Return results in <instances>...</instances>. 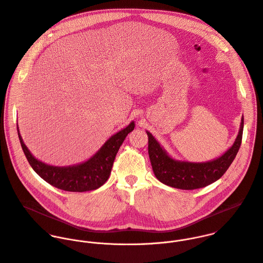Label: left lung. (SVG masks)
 I'll use <instances>...</instances> for the list:
<instances>
[{
  "instance_id": "1",
  "label": "left lung",
  "mask_w": 263,
  "mask_h": 263,
  "mask_svg": "<svg viewBox=\"0 0 263 263\" xmlns=\"http://www.w3.org/2000/svg\"><path fill=\"white\" fill-rule=\"evenodd\" d=\"M243 129L244 117H242L239 134L232 147L221 157L204 163L174 160L156 138L146 131L148 136V156L156 177L162 183L180 190H197L215 182L234 162L242 143Z\"/></svg>"
}]
</instances>
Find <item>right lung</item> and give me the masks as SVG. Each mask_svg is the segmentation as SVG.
<instances>
[{"label": "right lung", "mask_w": 263, "mask_h": 263, "mask_svg": "<svg viewBox=\"0 0 263 263\" xmlns=\"http://www.w3.org/2000/svg\"><path fill=\"white\" fill-rule=\"evenodd\" d=\"M131 122L126 128L117 132L88 161L67 167L47 165L35 159L24 144L19 130L18 137L22 151L34 172L49 184L66 192L83 193L97 190L108 179L117 153L126 136L134 130Z\"/></svg>", "instance_id": "add662e5"}]
</instances>
